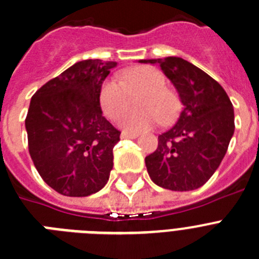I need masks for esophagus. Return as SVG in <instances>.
Returning <instances> with one entry per match:
<instances>
[{"mask_svg": "<svg viewBox=\"0 0 259 259\" xmlns=\"http://www.w3.org/2000/svg\"><path fill=\"white\" fill-rule=\"evenodd\" d=\"M138 136L139 135L135 134V132H125V131L121 132V135H120L121 139H136Z\"/></svg>", "mask_w": 259, "mask_h": 259, "instance_id": "34e87169", "label": "esophagus"}]
</instances>
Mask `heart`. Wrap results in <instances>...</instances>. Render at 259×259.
I'll use <instances>...</instances> for the list:
<instances>
[{"mask_svg": "<svg viewBox=\"0 0 259 259\" xmlns=\"http://www.w3.org/2000/svg\"><path fill=\"white\" fill-rule=\"evenodd\" d=\"M123 82L106 79L98 93V102L103 114L110 119L118 118L130 105V94H139V110L128 111L119 119V124L128 132L151 130L158 121L173 120L178 111L177 98L166 89V78L153 66H136L121 74Z\"/></svg>", "mask_w": 259, "mask_h": 259, "instance_id": "b5f03b06", "label": "heart"}]
</instances>
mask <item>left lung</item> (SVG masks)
I'll use <instances>...</instances> for the list:
<instances>
[{
    "instance_id": "8db88e82",
    "label": "left lung",
    "mask_w": 259,
    "mask_h": 259,
    "mask_svg": "<svg viewBox=\"0 0 259 259\" xmlns=\"http://www.w3.org/2000/svg\"><path fill=\"white\" fill-rule=\"evenodd\" d=\"M158 64L183 105L178 120L158 136V147L145 157L157 186L190 191L203 186L224 158L235 134V111L222 85L182 57L139 60Z\"/></svg>"
}]
</instances>
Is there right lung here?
Wrapping results in <instances>:
<instances>
[{
  "mask_svg": "<svg viewBox=\"0 0 259 259\" xmlns=\"http://www.w3.org/2000/svg\"><path fill=\"white\" fill-rule=\"evenodd\" d=\"M116 65L78 61L31 98L28 152L44 182L61 195L89 196L107 183L120 132L102 115L98 93Z\"/></svg>",
  "mask_w": 259,
  "mask_h": 259,
  "instance_id": "right-lung-1",
  "label": "right lung"
}]
</instances>
